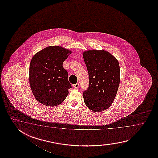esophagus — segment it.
I'll list each match as a JSON object with an SVG mask.
<instances>
[{"instance_id":"1","label":"esophagus","mask_w":158,"mask_h":158,"mask_svg":"<svg viewBox=\"0 0 158 158\" xmlns=\"http://www.w3.org/2000/svg\"><path fill=\"white\" fill-rule=\"evenodd\" d=\"M79 86H80V84H78V83H77V84L73 85V87H74V88H75V89H78V88L79 87Z\"/></svg>"}]
</instances>
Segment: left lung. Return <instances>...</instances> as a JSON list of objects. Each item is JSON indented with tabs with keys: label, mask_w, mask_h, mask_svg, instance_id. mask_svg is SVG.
I'll use <instances>...</instances> for the list:
<instances>
[{
	"label": "left lung",
	"mask_w": 158,
	"mask_h": 158,
	"mask_svg": "<svg viewBox=\"0 0 158 158\" xmlns=\"http://www.w3.org/2000/svg\"><path fill=\"white\" fill-rule=\"evenodd\" d=\"M89 73V87L83 92L84 102L95 112L107 110L114 101L120 84V66L107 51L89 50L83 53Z\"/></svg>",
	"instance_id": "obj_1"
}]
</instances>
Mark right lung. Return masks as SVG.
Instances as JSON below:
<instances>
[{"instance_id": "right-lung-1", "label": "right lung", "mask_w": 158, "mask_h": 158, "mask_svg": "<svg viewBox=\"0 0 158 158\" xmlns=\"http://www.w3.org/2000/svg\"><path fill=\"white\" fill-rule=\"evenodd\" d=\"M71 51L58 46H49L34 56L29 68V83L34 97L42 104L61 103L72 87L63 63Z\"/></svg>"}]
</instances>
